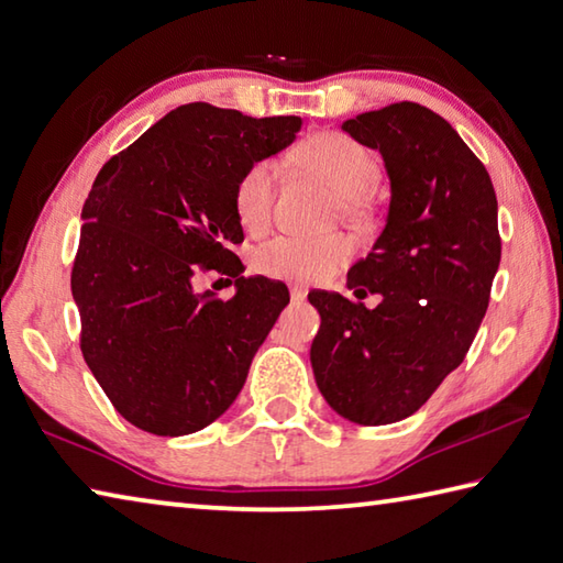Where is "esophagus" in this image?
Masks as SVG:
<instances>
[{
  "mask_svg": "<svg viewBox=\"0 0 563 563\" xmlns=\"http://www.w3.org/2000/svg\"><path fill=\"white\" fill-rule=\"evenodd\" d=\"M306 299V289H303V286H299V284H294L291 286V301L294 303H301Z\"/></svg>",
  "mask_w": 563,
  "mask_h": 563,
  "instance_id": "34e87169",
  "label": "esophagus"
}]
</instances>
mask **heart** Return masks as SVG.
Returning <instances> with one entry per match:
<instances>
[{
	"mask_svg": "<svg viewBox=\"0 0 563 563\" xmlns=\"http://www.w3.org/2000/svg\"><path fill=\"white\" fill-rule=\"evenodd\" d=\"M296 158L341 190L350 210L365 208V194L377 186L382 176L379 158L345 132L325 130L306 136L296 146ZM274 178L277 168L269 158H257L240 174L235 184V210L247 230L267 225L274 203ZM353 252V240L345 235H279L254 252V269L267 277L311 284L333 277L350 262Z\"/></svg>",
	"mask_w": 563,
	"mask_h": 563,
	"instance_id": "heart-1",
	"label": "heart"
}]
</instances>
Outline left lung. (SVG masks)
<instances>
[{"label":"left lung","mask_w":563,"mask_h":563,"mask_svg":"<svg viewBox=\"0 0 563 563\" xmlns=\"http://www.w3.org/2000/svg\"><path fill=\"white\" fill-rule=\"evenodd\" d=\"M379 150L391 186L387 225L347 272L357 299L313 291L316 385L347 421L382 427L411 417L463 363L500 267L497 198L478 156L441 114L395 102L345 120Z\"/></svg>","instance_id":"obj_1"}]
</instances>
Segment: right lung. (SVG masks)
<instances>
[{
  "label": "right lung",
  "mask_w": 563,
  "mask_h": 563,
  "mask_svg": "<svg viewBox=\"0 0 563 563\" xmlns=\"http://www.w3.org/2000/svg\"><path fill=\"white\" fill-rule=\"evenodd\" d=\"M301 117L181 104L100 168L82 206L70 289L80 350L112 407L136 429L186 437L225 411L289 303L267 277H240L235 184L296 140ZM228 273L232 300L192 279Z\"/></svg>",
  "instance_id": "obj_1"
}]
</instances>
